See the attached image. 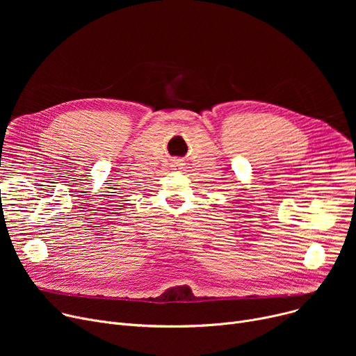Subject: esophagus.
Masks as SVG:
<instances>
[{
  "label": "esophagus",
  "mask_w": 356,
  "mask_h": 356,
  "mask_svg": "<svg viewBox=\"0 0 356 356\" xmlns=\"http://www.w3.org/2000/svg\"><path fill=\"white\" fill-rule=\"evenodd\" d=\"M184 163H183V160H180V159H177V160H173V165L175 167H181Z\"/></svg>",
  "instance_id": "1"
}]
</instances>
